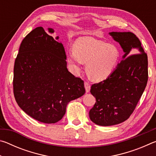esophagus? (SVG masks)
<instances>
[{"mask_svg":"<svg viewBox=\"0 0 156 156\" xmlns=\"http://www.w3.org/2000/svg\"><path fill=\"white\" fill-rule=\"evenodd\" d=\"M84 87H85V90L87 93H88V92H89V91H90L91 85L89 84L88 82H84Z\"/></svg>","mask_w":156,"mask_h":156,"instance_id":"34e87169","label":"esophagus"}]
</instances>
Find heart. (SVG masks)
<instances>
[{
    "label": "heart",
    "mask_w": 156,
    "mask_h": 156,
    "mask_svg": "<svg viewBox=\"0 0 156 156\" xmlns=\"http://www.w3.org/2000/svg\"><path fill=\"white\" fill-rule=\"evenodd\" d=\"M120 50L117 46L91 37H83L76 41L73 51L67 53V60L76 72L87 63L86 71L91 80L100 81L107 78L119 62Z\"/></svg>",
    "instance_id": "obj_1"
}]
</instances>
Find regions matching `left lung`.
Returning <instances> with one entry per match:
<instances>
[{
	"label": "left lung",
	"mask_w": 156,
	"mask_h": 156,
	"mask_svg": "<svg viewBox=\"0 0 156 156\" xmlns=\"http://www.w3.org/2000/svg\"><path fill=\"white\" fill-rule=\"evenodd\" d=\"M125 55L109 77L92 84L96 103L89 111L92 122L100 126L124 122L135 110L148 80L147 54L138 37L131 32H111Z\"/></svg>",
	"instance_id": "left-lung-1"
}]
</instances>
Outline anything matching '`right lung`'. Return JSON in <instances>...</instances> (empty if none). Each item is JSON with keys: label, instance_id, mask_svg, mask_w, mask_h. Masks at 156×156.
Returning a JSON list of instances; mask_svg holds the SVG:
<instances>
[{"label": "right lung", "instance_id": "right-lung-1", "mask_svg": "<svg viewBox=\"0 0 156 156\" xmlns=\"http://www.w3.org/2000/svg\"><path fill=\"white\" fill-rule=\"evenodd\" d=\"M66 59L62 44L42 27L29 33L20 44L14 67V98L21 109L39 122H58L69 102L85 93L84 81L69 72Z\"/></svg>", "mask_w": 156, "mask_h": 156}]
</instances>
